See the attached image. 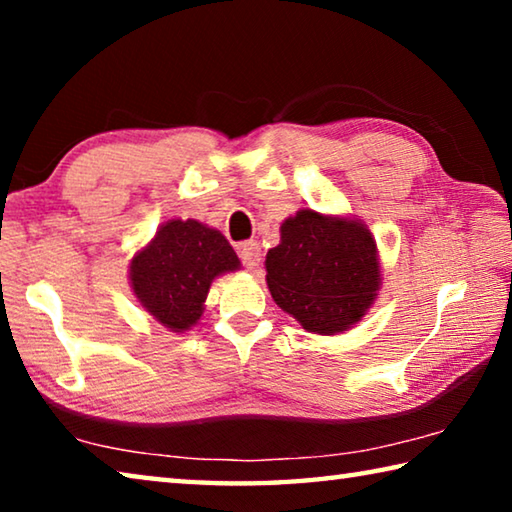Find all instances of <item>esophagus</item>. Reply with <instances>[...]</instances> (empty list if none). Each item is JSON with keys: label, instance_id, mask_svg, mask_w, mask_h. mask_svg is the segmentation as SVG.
I'll return each instance as SVG.
<instances>
[{"label": "esophagus", "instance_id": "esophagus-1", "mask_svg": "<svg viewBox=\"0 0 512 512\" xmlns=\"http://www.w3.org/2000/svg\"><path fill=\"white\" fill-rule=\"evenodd\" d=\"M239 257L241 262H244L246 268H253L259 266V259H262V250H259L257 241H244V244H239Z\"/></svg>", "mask_w": 512, "mask_h": 512}]
</instances>
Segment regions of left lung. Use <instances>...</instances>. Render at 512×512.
Returning a JSON list of instances; mask_svg holds the SVG:
<instances>
[{
  "label": "left lung",
  "mask_w": 512,
  "mask_h": 512,
  "mask_svg": "<svg viewBox=\"0 0 512 512\" xmlns=\"http://www.w3.org/2000/svg\"><path fill=\"white\" fill-rule=\"evenodd\" d=\"M377 244L366 225L300 210L282 223L280 244L266 255L273 300L316 334L359 323L379 289Z\"/></svg>",
  "instance_id": "1"
}]
</instances>
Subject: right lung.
Here are the masks:
<instances>
[{
  "mask_svg": "<svg viewBox=\"0 0 512 512\" xmlns=\"http://www.w3.org/2000/svg\"><path fill=\"white\" fill-rule=\"evenodd\" d=\"M239 268V257L219 230L194 219L164 223L131 262L137 300L173 332L192 327L216 275Z\"/></svg>",
  "mask_w": 512,
  "mask_h": 512,
  "instance_id": "right-lung-1",
  "label": "right lung"
}]
</instances>
